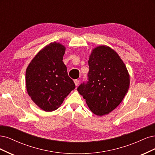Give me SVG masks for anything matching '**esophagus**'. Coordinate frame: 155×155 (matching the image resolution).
I'll return each mask as SVG.
<instances>
[{"mask_svg":"<svg viewBox=\"0 0 155 155\" xmlns=\"http://www.w3.org/2000/svg\"><path fill=\"white\" fill-rule=\"evenodd\" d=\"M74 84H75V86H77L79 84V80H78V79L74 80Z\"/></svg>","mask_w":155,"mask_h":155,"instance_id":"esophagus-1","label":"esophagus"}]
</instances>
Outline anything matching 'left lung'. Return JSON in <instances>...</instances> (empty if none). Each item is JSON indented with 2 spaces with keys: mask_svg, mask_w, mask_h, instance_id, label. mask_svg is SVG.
Returning a JSON list of instances; mask_svg holds the SVG:
<instances>
[{
  "mask_svg": "<svg viewBox=\"0 0 155 155\" xmlns=\"http://www.w3.org/2000/svg\"><path fill=\"white\" fill-rule=\"evenodd\" d=\"M87 81L78 87L90 110L102 116L120 104L129 87V75L118 54L106 46L94 48L88 61Z\"/></svg>",
  "mask_w": 155,
  "mask_h": 155,
  "instance_id": "1",
  "label": "left lung"
}]
</instances>
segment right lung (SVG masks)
Masks as SVG:
<instances>
[{"label":"right lung","instance_id":"add662e5","mask_svg":"<svg viewBox=\"0 0 155 155\" xmlns=\"http://www.w3.org/2000/svg\"><path fill=\"white\" fill-rule=\"evenodd\" d=\"M65 49L61 44L51 43L38 53L26 69L28 94L45 111L56 110L75 88L62 61Z\"/></svg>","mask_w":155,"mask_h":155}]
</instances>
